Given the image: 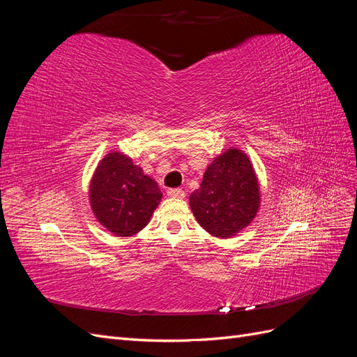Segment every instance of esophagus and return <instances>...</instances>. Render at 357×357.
Here are the masks:
<instances>
[{
	"instance_id": "esophagus-1",
	"label": "esophagus",
	"mask_w": 357,
	"mask_h": 357,
	"mask_svg": "<svg viewBox=\"0 0 357 357\" xmlns=\"http://www.w3.org/2000/svg\"><path fill=\"white\" fill-rule=\"evenodd\" d=\"M167 195L171 197V198H185V192H183L181 189L176 188V189H168L167 190Z\"/></svg>"
}]
</instances>
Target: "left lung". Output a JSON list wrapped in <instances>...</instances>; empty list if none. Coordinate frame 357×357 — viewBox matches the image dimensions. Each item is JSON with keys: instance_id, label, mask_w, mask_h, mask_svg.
Returning <instances> with one entry per match:
<instances>
[{"instance_id": "8db88e82", "label": "left lung", "mask_w": 357, "mask_h": 357, "mask_svg": "<svg viewBox=\"0 0 357 357\" xmlns=\"http://www.w3.org/2000/svg\"><path fill=\"white\" fill-rule=\"evenodd\" d=\"M259 185L247 155L228 149L205 169L201 188L189 197L198 223L214 236L228 238L250 223L259 208Z\"/></svg>"}]
</instances>
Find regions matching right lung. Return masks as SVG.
<instances>
[{
	"mask_svg": "<svg viewBox=\"0 0 357 357\" xmlns=\"http://www.w3.org/2000/svg\"><path fill=\"white\" fill-rule=\"evenodd\" d=\"M91 207L98 222L117 236L142 231L160 202L162 193L153 178L122 153H109L91 181Z\"/></svg>",
	"mask_w": 357,
	"mask_h": 357,
	"instance_id": "right-lung-1",
	"label": "right lung"
}]
</instances>
